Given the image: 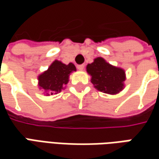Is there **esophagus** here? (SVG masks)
I'll return each instance as SVG.
<instances>
[{"instance_id": "1", "label": "esophagus", "mask_w": 159, "mask_h": 159, "mask_svg": "<svg viewBox=\"0 0 159 159\" xmlns=\"http://www.w3.org/2000/svg\"><path fill=\"white\" fill-rule=\"evenodd\" d=\"M84 67H85V65H84V64H80V65H78V66H77L78 70H82L83 69H84Z\"/></svg>"}]
</instances>
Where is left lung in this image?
Instances as JSON below:
<instances>
[{"label":"left lung","mask_w":159,"mask_h":159,"mask_svg":"<svg viewBox=\"0 0 159 159\" xmlns=\"http://www.w3.org/2000/svg\"><path fill=\"white\" fill-rule=\"evenodd\" d=\"M91 82L97 90L110 95H116L124 89L125 70L113 66L102 57H97L87 65Z\"/></svg>","instance_id":"8db88e82"}]
</instances>
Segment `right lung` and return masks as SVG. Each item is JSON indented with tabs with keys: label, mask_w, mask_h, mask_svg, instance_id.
I'll use <instances>...</instances> for the list:
<instances>
[{
	"label": "right lung",
	"mask_w": 159,
	"mask_h": 159,
	"mask_svg": "<svg viewBox=\"0 0 159 159\" xmlns=\"http://www.w3.org/2000/svg\"><path fill=\"white\" fill-rule=\"evenodd\" d=\"M75 70L76 67L72 63L64 64L55 60L48 69L38 77L40 89H43L47 95L57 94L68 83L70 72Z\"/></svg>",
	"instance_id": "right-lung-1"
}]
</instances>
